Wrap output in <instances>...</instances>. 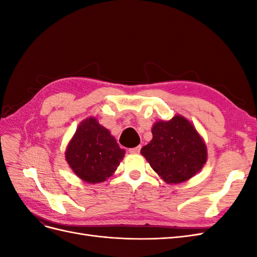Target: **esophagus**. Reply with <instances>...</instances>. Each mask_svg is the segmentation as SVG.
<instances>
[{"instance_id":"obj_1","label":"esophagus","mask_w":257,"mask_h":257,"mask_svg":"<svg viewBox=\"0 0 257 257\" xmlns=\"http://www.w3.org/2000/svg\"><path fill=\"white\" fill-rule=\"evenodd\" d=\"M141 149H142V147L138 146V147H135V148H131V149H128V152L132 153V154H137V153L141 152Z\"/></svg>"}]
</instances>
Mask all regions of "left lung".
<instances>
[{"instance_id": "8db88e82", "label": "left lung", "mask_w": 257, "mask_h": 257, "mask_svg": "<svg viewBox=\"0 0 257 257\" xmlns=\"http://www.w3.org/2000/svg\"><path fill=\"white\" fill-rule=\"evenodd\" d=\"M151 131L152 141L141 152L164 181L181 183L203 168L207 148L195 127L182 115L159 121Z\"/></svg>"}]
</instances>
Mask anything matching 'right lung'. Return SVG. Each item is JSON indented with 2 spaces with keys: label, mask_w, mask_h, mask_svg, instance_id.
<instances>
[{
  "label": "right lung",
  "mask_w": 257,
  "mask_h": 257,
  "mask_svg": "<svg viewBox=\"0 0 257 257\" xmlns=\"http://www.w3.org/2000/svg\"><path fill=\"white\" fill-rule=\"evenodd\" d=\"M125 151L99 125L95 118L80 123L68 144L65 158L74 173L89 183H98L109 178L120 165Z\"/></svg>",
  "instance_id": "1"
}]
</instances>
